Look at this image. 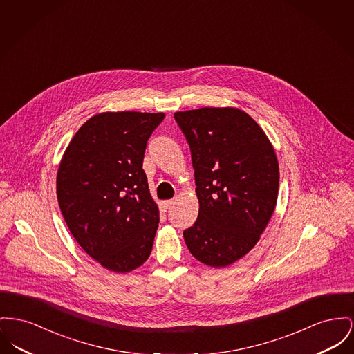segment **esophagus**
Returning a JSON list of instances; mask_svg holds the SVG:
<instances>
[{"label":"esophagus","instance_id":"34e87169","mask_svg":"<svg viewBox=\"0 0 354 354\" xmlns=\"http://www.w3.org/2000/svg\"><path fill=\"white\" fill-rule=\"evenodd\" d=\"M174 203H175V201H174V199H169V201H163V202H162V207L165 208V209H167V208L171 207Z\"/></svg>","mask_w":354,"mask_h":354}]
</instances>
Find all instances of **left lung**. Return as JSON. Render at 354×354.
Returning a JSON list of instances; mask_svg holds the SVG:
<instances>
[{"label": "left lung", "mask_w": 354, "mask_h": 354, "mask_svg": "<svg viewBox=\"0 0 354 354\" xmlns=\"http://www.w3.org/2000/svg\"><path fill=\"white\" fill-rule=\"evenodd\" d=\"M195 169L198 219L183 236L199 262L219 269L245 257L275 209L279 166L265 131L245 111L175 112Z\"/></svg>", "instance_id": "left-lung-1"}]
</instances>
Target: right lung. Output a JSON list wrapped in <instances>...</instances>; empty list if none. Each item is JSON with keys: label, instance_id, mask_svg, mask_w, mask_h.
I'll return each mask as SVG.
<instances>
[{"label": "right lung", "instance_id": "obj_1", "mask_svg": "<svg viewBox=\"0 0 354 354\" xmlns=\"http://www.w3.org/2000/svg\"><path fill=\"white\" fill-rule=\"evenodd\" d=\"M165 113L102 112L84 123L57 169V199L65 223L84 251L106 270L142 266L159 226L148 188L147 140Z\"/></svg>", "mask_w": 354, "mask_h": 354}]
</instances>
